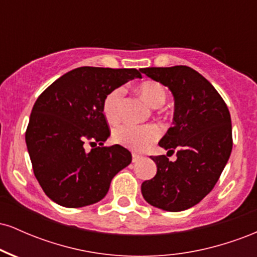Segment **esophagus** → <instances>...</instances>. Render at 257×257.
<instances>
[{
	"mask_svg": "<svg viewBox=\"0 0 257 257\" xmlns=\"http://www.w3.org/2000/svg\"><path fill=\"white\" fill-rule=\"evenodd\" d=\"M143 158V156H140V155H138V153H133V162H138V161H140V159Z\"/></svg>",
	"mask_w": 257,
	"mask_h": 257,
	"instance_id": "1",
	"label": "esophagus"
}]
</instances>
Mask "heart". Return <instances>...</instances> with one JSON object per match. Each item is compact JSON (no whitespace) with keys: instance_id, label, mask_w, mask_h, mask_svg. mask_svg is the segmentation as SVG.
Instances as JSON below:
<instances>
[{"instance_id":"obj_1","label":"heart","mask_w":257,"mask_h":257,"mask_svg":"<svg viewBox=\"0 0 257 257\" xmlns=\"http://www.w3.org/2000/svg\"><path fill=\"white\" fill-rule=\"evenodd\" d=\"M144 100L152 107H159L166 101V90L158 82L145 81L138 88ZM123 88H114L108 91L102 102V113L106 120L116 124L119 120L120 102H122ZM161 135V131L156 125H131L124 124L114 129L113 140L119 145L128 149L141 151L149 147Z\"/></svg>"}]
</instances>
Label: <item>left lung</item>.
I'll return each instance as SVG.
<instances>
[{"instance_id":"8db88e82","label":"left lung","mask_w":257,"mask_h":257,"mask_svg":"<svg viewBox=\"0 0 257 257\" xmlns=\"http://www.w3.org/2000/svg\"><path fill=\"white\" fill-rule=\"evenodd\" d=\"M172 91L173 126L159 141L176 161L152 156L157 174L141 185L149 204L166 211H182L198 204L214 188L232 152L231 114L208 79L184 65L140 69Z\"/></svg>"}]
</instances>
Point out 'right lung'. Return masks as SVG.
I'll list each match as a JSON object with an SVG mask.
<instances>
[{
  "instance_id": "right-lung-1",
  "label": "right lung",
  "mask_w": 257,
  "mask_h": 257,
  "mask_svg": "<svg viewBox=\"0 0 257 257\" xmlns=\"http://www.w3.org/2000/svg\"><path fill=\"white\" fill-rule=\"evenodd\" d=\"M134 78H141L137 69L77 67L38 96L25 141L35 176L53 202L66 208L94 204L131 164L132 153L124 147L104 146L110 129L102 102L108 91ZM87 141L99 146L87 153Z\"/></svg>"
}]
</instances>
